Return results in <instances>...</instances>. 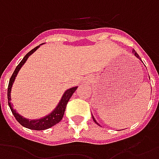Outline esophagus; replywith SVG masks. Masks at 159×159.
Wrapping results in <instances>:
<instances>
[{"label":"esophagus","mask_w":159,"mask_h":159,"mask_svg":"<svg viewBox=\"0 0 159 159\" xmlns=\"http://www.w3.org/2000/svg\"><path fill=\"white\" fill-rule=\"evenodd\" d=\"M85 81H86V82H91V79L90 78V77H88L87 79H85Z\"/></svg>","instance_id":"esophagus-1"}]
</instances>
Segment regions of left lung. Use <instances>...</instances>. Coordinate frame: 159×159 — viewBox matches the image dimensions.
I'll list each match as a JSON object with an SVG mask.
<instances>
[{
    "label": "left lung",
    "mask_w": 159,
    "mask_h": 159,
    "mask_svg": "<svg viewBox=\"0 0 159 159\" xmlns=\"http://www.w3.org/2000/svg\"><path fill=\"white\" fill-rule=\"evenodd\" d=\"M133 53H135V57H137V58L141 59V57H139L138 54H137V53L135 52V50H134V51H133ZM92 119H93L94 122L96 123V124H97V125H99V124H98V123L97 122V120H96V119H95V118H94V117H93V115H92Z\"/></svg>",
    "instance_id": "obj_1"
}]
</instances>
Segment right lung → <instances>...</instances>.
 <instances>
[{
  "mask_svg": "<svg viewBox=\"0 0 159 159\" xmlns=\"http://www.w3.org/2000/svg\"><path fill=\"white\" fill-rule=\"evenodd\" d=\"M41 45L43 44H40V46L34 47V49H32L30 52H28L26 55L24 56V57L23 58V60L19 62V64L17 66V68H15L13 74L11 75V79L9 80V84H8L7 88V100H8V105L10 107V109H11V113L13 114V116L15 117V119H17L21 125H23L25 128L30 129H34V130H43V129H49L51 127H52L57 124H58L61 120H62V117H63V114H64V112H65L66 106L68 104V102L70 99V97H72V95L74 94L78 86H75V87H72L70 89H68L67 91H65V92L62 95L61 100L57 104V106L56 107L53 111H52V113H50L49 114H47L46 116L43 117L41 119H28L24 118L23 116H21L19 113H18L16 112V110L13 109L12 107V104L11 102V87H12V84L14 83V80L16 77H17V75H18V71L20 70V68H22V66L24 65L25 62L27 61V59L29 58V57L30 55H32L35 51H36L39 47H40Z\"/></svg>",
  "mask_w": 159,
  "mask_h": 159,
  "instance_id": "right-lung-1",
  "label": "right lung"
}]
</instances>
